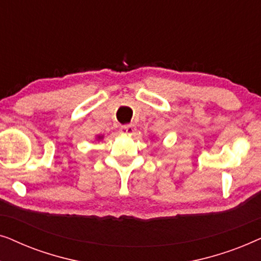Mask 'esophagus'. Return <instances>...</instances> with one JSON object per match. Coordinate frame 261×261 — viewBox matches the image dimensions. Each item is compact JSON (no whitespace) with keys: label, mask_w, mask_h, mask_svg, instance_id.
Returning a JSON list of instances; mask_svg holds the SVG:
<instances>
[{"label":"esophagus","mask_w":261,"mask_h":261,"mask_svg":"<svg viewBox=\"0 0 261 261\" xmlns=\"http://www.w3.org/2000/svg\"><path fill=\"white\" fill-rule=\"evenodd\" d=\"M121 134L123 135H132L135 132V128L133 124H124V126L121 127Z\"/></svg>","instance_id":"obj_1"}]
</instances>
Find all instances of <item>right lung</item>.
Returning <instances> with one entry per match:
<instances>
[{"mask_svg": "<svg viewBox=\"0 0 261 261\" xmlns=\"http://www.w3.org/2000/svg\"><path fill=\"white\" fill-rule=\"evenodd\" d=\"M103 139V135H97V137H96V140H102Z\"/></svg>", "mask_w": 261, "mask_h": 261, "instance_id": "obj_1", "label": "right lung"}]
</instances>
